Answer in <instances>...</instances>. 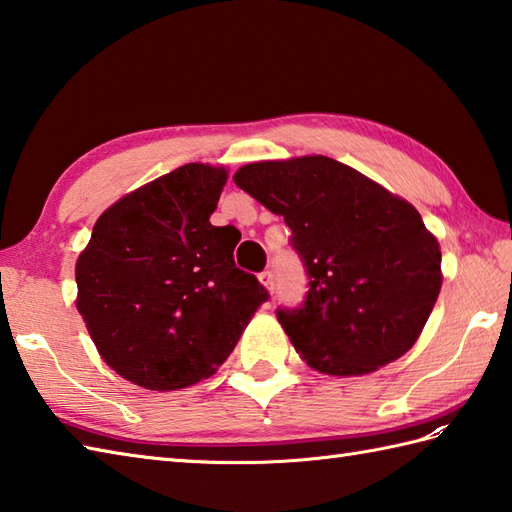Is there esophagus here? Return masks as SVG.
<instances>
[{"mask_svg":"<svg viewBox=\"0 0 512 512\" xmlns=\"http://www.w3.org/2000/svg\"><path fill=\"white\" fill-rule=\"evenodd\" d=\"M259 281H262V284L273 292L275 290V277H273V270H264V273H259Z\"/></svg>","mask_w":512,"mask_h":512,"instance_id":"34e87169","label":"esophagus"}]
</instances>
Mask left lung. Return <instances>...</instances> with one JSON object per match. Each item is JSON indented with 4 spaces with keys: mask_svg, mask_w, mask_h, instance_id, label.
<instances>
[{
    "mask_svg": "<svg viewBox=\"0 0 512 512\" xmlns=\"http://www.w3.org/2000/svg\"><path fill=\"white\" fill-rule=\"evenodd\" d=\"M233 180L292 231L310 281L277 319L303 361L363 376L411 350L440 295L442 255L409 202L325 156L250 162Z\"/></svg>",
    "mask_w": 512,
    "mask_h": 512,
    "instance_id": "1",
    "label": "left lung"
}]
</instances>
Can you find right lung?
<instances>
[{"instance_id":"1","label":"right lung","mask_w":512,"mask_h":512,"mask_svg":"<svg viewBox=\"0 0 512 512\" xmlns=\"http://www.w3.org/2000/svg\"><path fill=\"white\" fill-rule=\"evenodd\" d=\"M226 169L189 162L112 204L76 262V310L118 376L154 391L220 367L268 290L209 222Z\"/></svg>"}]
</instances>
